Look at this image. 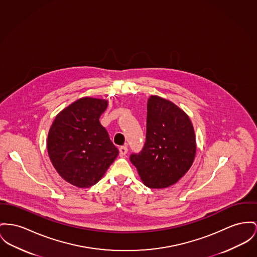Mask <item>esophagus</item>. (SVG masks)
I'll list each match as a JSON object with an SVG mask.
<instances>
[{
	"mask_svg": "<svg viewBox=\"0 0 257 257\" xmlns=\"http://www.w3.org/2000/svg\"><path fill=\"white\" fill-rule=\"evenodd\" d=\"M119 151H120V155L122 157L124 155L127 153V147L126 146H120L119 148Z\"/></svg>",
	"mask_w": 257,
	"mask_h": 257,
	"instance_id": "34e87169",
	"label": "esophagus"
}]
</instances>
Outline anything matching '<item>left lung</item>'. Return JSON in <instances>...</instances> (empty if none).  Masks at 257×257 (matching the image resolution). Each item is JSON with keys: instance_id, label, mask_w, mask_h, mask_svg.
I'll list each match as a JSON object with an SVG mask.
<instances>
[{"instance_id": "obj_1", "label": "left lung", "mask_w": 257, "mask_h": 257, "mask_svg": "<svg viewBox=\"0 0 257 257\" xmlns=\"http://www.w3.org/2000/svg\"><path fill=\"white\" fill-rule=\"evenodd\" d=\"M196 137L188 115L177 105L158 95L147 102L146 141L130 160L143 184L168 188L191 168L196 156Z\"/></svg>"}]
</instances>
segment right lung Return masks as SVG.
<instances>
[{"label":"right lung","mask_w":257,"mask_h":257,"mask_svg":"<svg viewBox=\"0 0 257 257\" xmlns=\"http://www.w3.org/2000/svg\"><path fill=\"white\" fill-rule=\"evenodd\" d=\"M108 106L100 98L83 97L59 112L48 135V153L54 169L70 184H96L119 155L99 121Z\"/></svg>","instance_id":"obj_1"}]
</instances>
